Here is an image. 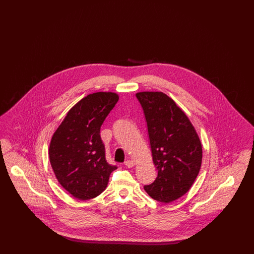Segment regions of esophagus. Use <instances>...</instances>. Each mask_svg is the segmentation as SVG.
Wrapping results in <instances>:
<instances>
[{
	"instance_id": "1",
	"label": "esophagus",
	"mask_w": 254,
	"mask_h": 254,
	"mask_svg": "<svg viewBox=\"0 0 254 254\" xmlns=\"http://www.w3.org/2000/svg\"><path fill=\"white\" fill-rule=\"evenodd\" d=\"M124 164L127 168H132L133 166H134V162H133L132 160H127V161H125Z\"/></svg>"
}]
</instances>
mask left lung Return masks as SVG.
<instances>
[{
  "label": "left lung",
  "mask_w": 254,
  "mask_h": 254,
  "mask_svg": "<svg viewBox=\"0 0 254 254\" xmlns=\"http://www.w3.org/2000/svg\"><path fill=\"white\" fill-rule=\"evenodd\" d=\"M157 177L144 186L147 194L169 203L187 193L202 164V145L192 124L175 102L163 92H139Z\"/></svg>",
  "instance_id": "left-lung-1"
}]
</instances>
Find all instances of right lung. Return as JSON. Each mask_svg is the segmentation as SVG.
I'll use <instances>...</instances> for the list:
<instances>
[{
	"mask_svg": "<svg viewBox=\"0 0 254 254\" xmlns=\"http://www.w3.org/2000/svg\"><path fill=\"white\" fill-rule=\"evenodd\" d=\"M119 96L96 92L79 101L70 109L49 145V160L61 186L79 200L102 193L110 173L117 169L106 160L101 126L115 107Z\"/></svg>",
	"mask_w": 254,
	"mask_h": 254,
	"instance_id": "add662e5",
	"label": "right lung"
}]
</instances>
